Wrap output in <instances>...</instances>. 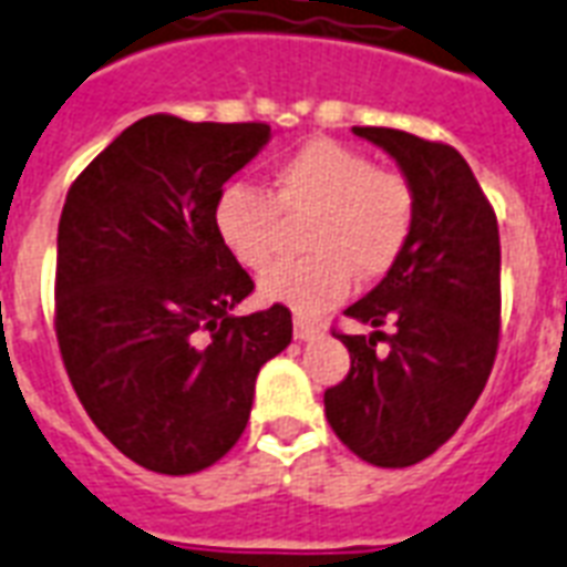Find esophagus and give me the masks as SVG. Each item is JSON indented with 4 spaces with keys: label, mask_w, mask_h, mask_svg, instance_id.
Instances as JSON below:
<instances>
[{
    "label": "esophagus",
    "mask_w": 567,
    "mask_h": 567,
    "mask_svg": "<svg viewBox=\"0 0 567 567\" xmlns=\"http://www.w3.org/2000/svg\"><path fill=\"white\" fill-rule=\"evenodd\" d=\"M318 333H321V324H316V321H306V318H295V339L309 342V339H316Z\"/></svg>",
    "instance_id": "34e87169"
}]
</instances>
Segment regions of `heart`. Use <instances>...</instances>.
<instances>
[{"instance_id": "obj_1", "label": "heart", "mask_w": 567, "mask_h": 567, "mask_svg": "<svg viewBox=\"0 0 567 567\" xmlns=\"http://www.w3.org/2000/svg\"><path fill=\"white\" fill-rule=\"evenodd\" d=\"M300 261L261 276V297L297 316H321L346 300L354 272L379 279L412 240L417 200L409 179L381 171L360 150L309 141L272 171L270 195L249 183H225L213 200V230L234 261L264 270L279 246L285 219L309 216Z\"/></svg>"}]
</instances>
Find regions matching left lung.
<instances>
[{
  "label": "left lung",
  "mask_w": 567,
  "mask_h": 567,
  "mask_svg": "<svg viewBox=\"0 0 567 567\" xmlns=\"http://www.w3.org/2000/svg\"><path fill=\"white\" fill-rule=\"evenodd\" d=\"M396 158L417 200L412 240L346 316L375 327L337 333L351 372L324 393V414L351 454L405 468L435 454L481 396L498 348V221L454 146L400 128L354 125ZM390 320L394 333L381 334ZM389 342L379 355L374 346Z\"/></svg>",
  "instance_id": "left-lung-1"
}]
</instances>
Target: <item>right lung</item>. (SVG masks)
<instances>
[{"label": "right lung", "instance_id": "1", "mask_svg": "<svg viewBox=\"0 0 567 567\" xmlns=\"http://www.w3.org/2000/svg\"><path fill=\"white\" fill-rule=\"evenodd\" d=\"M270 141L264 123L128 125L69 188L56 237V339L71 384L116 451L192 475L246 430L255 379L291 312L230 316L255 282L213 230V200Z\"/></svg>", "mask_w": 567, "mask_h": 567}]
</instances>
